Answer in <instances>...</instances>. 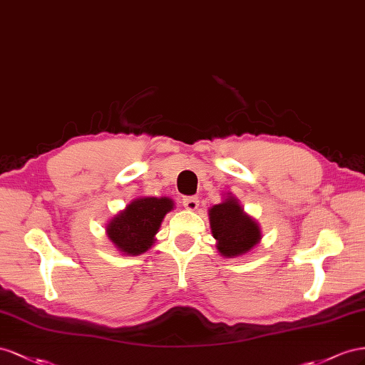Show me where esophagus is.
<instances>
[{
    "instance_id": "34e87169",
    "label": "esophagus",
    "mask_w": 365,
    "mask_h": 365,
    "mask_svg": "<svg viewBox=\"0 0 365 365\" xmlns=\"http://www.w3.org/2000/svg\"><path fill=\"white\" fill-rule=\"evenodd\" d=\"M183 206L188 211H195L197 207H199V199H197V197H185Z\"/></svg>"
}]
</instances>
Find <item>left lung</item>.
I'll use <instances>...</instances> for the list:
<instances>
[{
	"label": "left lung",
	"mask_w": 365,
	"mask_h": 365,
	"mask_svg": "<svg viewBox=\"0 0 365 365\" xmlns=\"http://www.w3.org/2000/svg\"><path fill=\"white\" fill-rule=\"evenodd\" d=\"M210 223L217 249L223 257L234 258L247 254L262 240V231L234 195L210 210Z\"/></svg>",
	"instance_id": "8db88e82"
}]
</instances>
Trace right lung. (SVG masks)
<instances>
[{
	"label": "right lung",
	"instance_id": "add662e5",
	"mask_svg": "<svg viewBox=\"0 0 365 365\" xmlns=\"http://www.w3.org/2000/svg\"><path fill=\"white\" fill-rule=\"evenodd\" d=\"M174 207L168 197H139L107 225V235L118 251L127 255L147 252L155 242L163 217Z\"/></svg>",
	"mask_w": 365,
	"mask_h": 365
}]
</instances>
